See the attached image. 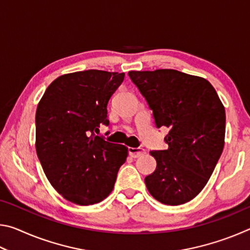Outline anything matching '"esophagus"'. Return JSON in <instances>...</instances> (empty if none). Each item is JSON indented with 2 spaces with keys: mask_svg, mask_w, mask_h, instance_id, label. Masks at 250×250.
<instances>
[{
  "mask_svg": "<svg viewBox=\"0 0 250 250\" xmlns=\"http://www.w3.org/2000/svg\"><path fill=\"white\" fill-rule=\"evenodd\" d=\"M128 151L131 158H134V159L139 158V156H141L142 154L146 153V150L142 149V147H129Z\"/></svg>",
  "mask_w": 250,
  "mask_h": 250,
  "instance_id": "esophagus-1",
  "label": "esophagus"
}]
</instances>
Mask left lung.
Returning a JSON list of instances; mask_svg holds the SVG:
<instances>
[{
    "mask_svg": "<svg viewBox=\"0 0 250 250\" xmlns=\"http://www.w3.org/2000/svg\"><path fill=\"white\" fill-rule=\"evenodd\" d=\"M153 110L158 128L170 129L168 149L151 151L156 168L145 182L156 201L181 205L207 184L225 145V108L208 80L175 69L131 70Z\"/></svg>",
    "mask_w": 250,
    "mask_h": 250,
    "instance_id": "1",
    "label": "left lung"
}]
</instances>
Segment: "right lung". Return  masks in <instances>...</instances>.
<instances>
[{
	"label": "right lung",
	"mask_w": 250,
	"mask_h": 250,
	"mask_svg": "<svg viewBox=\"0 0 250 250\" xmlns=\"http://www.w3.org/2000/svg\"><path fill=\"white\" fill-rule=\"evenodd\" d=\"M125 73L89 69L59 76L36 110L35 147L53 188L74 204L92 205L111 193L128 147L96 133L109 125L107 104Z\"/></svg>",
	"instance_id": "1"
}]
</instances>
